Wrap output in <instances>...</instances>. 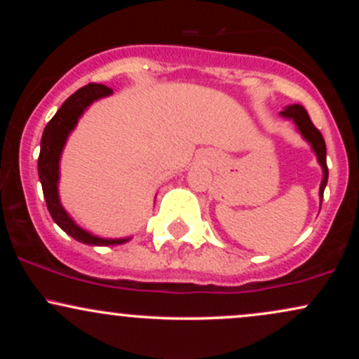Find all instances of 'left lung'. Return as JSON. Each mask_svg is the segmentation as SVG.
Masks as SVG:
<instances>
[{
    "instance_id": "1",
    "label": "left lung",
    "mask_w": 359,
    "mask_h": 359,
    "mask_svg": "<svg viewBox=\"0 0 359 359\" xmlns=\"http://www.w3.org/2000/svg\"><path fill=\"white\" fill-rule=\"evenodd\" d=\"M280 116L285 118V119H292L297 126V131L302 135V138L311 145L312 151H314L317 156V162H319L320 168H323V180H320V187H319V197H320V203H323V194L325 185H327V163H325V142L320 135V131L312 125L311 118H309L307 111L304 106L300 104H290L285 106L283 111H280Z\"/></svg>"
}]
</instances>
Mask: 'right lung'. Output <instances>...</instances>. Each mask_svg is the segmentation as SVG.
Masks as SVG:
<instances>
[{
    "label": "right lung",
    "mask_w": 359,
    "mask_h": 359,
    "mask_svg": "<svg viewBox=\"0 0 359 359\" xmlns=\"http://www.w3.org/2000/svg\"><path fill=\"white\" fill-rule=\"evenodd\" d=\"M113 94V89L106 88L102 84H88L84 88L72 94L69 100H65L50 121L45 126L42 142H40V156H39V177L43 189L45 203H47L48 212L52 219L64 229L69 236L76 241L84 243L90 246H114L123 245L130 241L131 238H101L81 228L72 219L71 214L64 209L59 196V180H60V156L67 143L69 135L77 126L84 111L93 104L94 101H100L102 97H108Z\"/></svg>",
    "instance_id": "obj_1"
}]
</instances>
